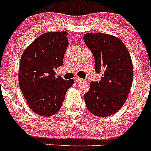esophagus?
<instances>
[{"mask_svg":"<svg viewBox=\"0 0 151 151\" xmlns=\"http://www.w3.org/2000/svg\"><path fill=\"white\" fill-rule=\"evenodd\" d=\"M74 80H75V82H82V81H83V79H82V78H79V77H78V76H75Z\"/></svg>","mask_w":151,"mask_h":151,"instance_id":"obj_1","label":"esophagus"}]
</instances>
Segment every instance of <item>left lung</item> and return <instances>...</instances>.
<instances>
[{"mask_svg": "<svg viewBox=\"0 0 151 151\" xmlns=\"http://www.w3.org/2000/svg\"><path fill=\"white\" fill-rule=\"evenodd\" d=\"M85 45L94 57V69L102 73L100 82H91L84 94L86 106L94 115L111 116L124 104L133 80L129 50L119 38L104 33L84 35Z\"/></svg>", "mask_w": 151, "mask_h": 151, "instance_id": "8db88e82", "label": "left lung"}]
</instances>
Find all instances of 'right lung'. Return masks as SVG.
<instances>
[{
  "instance_id": "obj_1",
  "label": "right lung",
  "mask_w": 151,
  "mask_h": 151,
  "mask_svg": "<svg viewBox=\"0 0 151 151\" xmlns=\"http://www.w3.org/2000/svg\"><path fill=\"white\" fill-rule=\"evenodd\" d=\"M66 32H50L36 38L23 52L19 84L26 103L34 113L50 116L59 111L73 79L55 76L63 66L69 41Z\"/></svg>"
}]
</instances>
